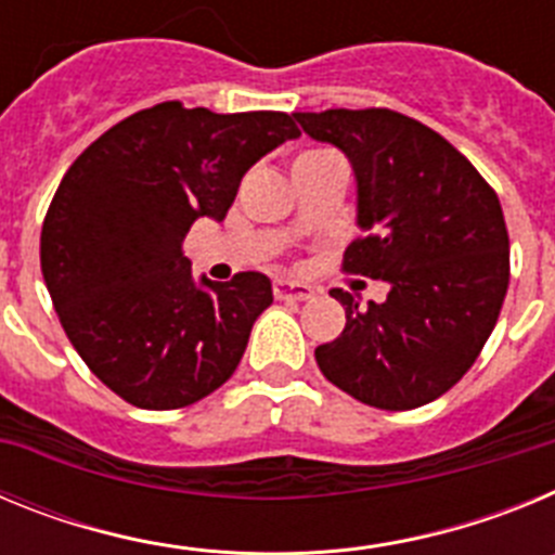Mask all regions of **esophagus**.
Wrapping results in <instances>:
<instances>
[{"label": "esophagus", "mask_w": 555, "mask_h": 555, "mask_svg": "<svg viewBox=\"0 0 555 555\" xmlns=\"http://www.w3.org/2000/svg\"><path fill=\"white\" fill-rule=\"evenodd\" d=\"M274 297L278 300H311L313 288L306 286V283L274 281Z\"/></svg>", "instance_id": "obj_1"}]
</instances>
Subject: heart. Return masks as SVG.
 Wrapping results in <instances>:
<instances>
[{
  "label": "heart",
  "mask_w": 555,
  "mask_h": 555,
  "mask_svg": "<svg viewBox=\"0 0 555 555\" xmlns=\"http://www.w3.org/2000/svg\"><path fill=\"white\" fill-rule=\"evenodd\" d=\"M313 155H322V152H306V155H300V158H297V160H302V158H313Z\"/></svg>",
  "instance_id": "heart-1"
}]
</instances>
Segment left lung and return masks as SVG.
Masks as SVG:
<instances>
[{
  "label": "left lung",
  "mask_w": 555,
  "mask_h": 555,
  "mask_svg": "<svg viewBox=\"0 0 555 555\" xmlns=\"http://www.w3.org/2000/svg\"><path fill=\"white\" fill-rule=\"evenodd\" d=\"M356 175L347 272L389 283L384 302L333 288L341 336L317 347L322 375L366 405L409 411L459 384L487 345L508 288L498 194L448 139L389 107L294 113Z\"/></svg>",
  "instance_id": "left-lung-1"
}]
</instances>
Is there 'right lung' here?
<instances>
[{"mask_svg":"<svg viewBox=\"0 0 555 555\" xmlns=\"http://www.w3.org/2000/svg\"><path fill=\"white\" fill-rule=\"evenodd\" d=\"M297 135L288 113L160 102L68 166L43 219V283L68 341L121 400L183 409L235 372L272 283L194 281L183 238L197 219L222 222L249 166Z\"/></svg>","mask_w":555,"mask_h":555,"instance_id":"add662e5","label":"right lung"}]
</instances>
